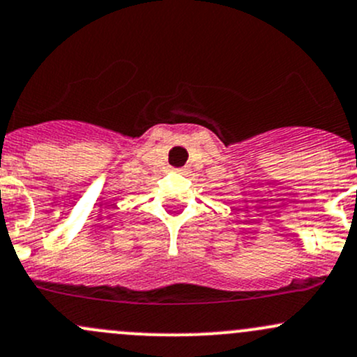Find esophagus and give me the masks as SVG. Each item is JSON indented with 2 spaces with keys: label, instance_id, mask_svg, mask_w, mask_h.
I'll return each mask as SVG.
<instances>
[{
  "label": "esophagus",
  "instance_id": "1",
  "mask_svg": "<svg viewBox=\"0 0 357 357\" xmlns=\"http://www.w3.org/2000/svg\"><path fill=\"white\" fill-rule=\"evenodd\" d=\"M178 171H183V169H178Z\"/></svg>",
  "mask_w": 357,
  "mask_h": 357
}]
</instances>
